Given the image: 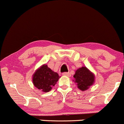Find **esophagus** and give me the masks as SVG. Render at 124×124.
Here are the masks:
<instances>
[{
  "instance_id": "obj_1",
  "label": "esophagus",
  "mask_w": 124,
  "mask_h": 124,
  "mask_svg": "<svg viewBox=\"0 0 124 124\" xmlns=\"http://www.w3.org/2000/svg\"><path fill=\"white\" fill-rule=\"evenodd\" d=\"M63 76H70V73L69 72H64V73H62Z\"/></svg>"
}]
</instances>
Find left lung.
<instances>
[{
    "instance_id": "obj_1",
    "label": "left lung",
    "mask_w": 124,
    "mask_h": 124,
    "mask_svg": "<svg viewBox=\"0 0 124 124\" xmlns=\"http://www.w3.org/2000/svg\"><path fill=\"white\" fill-rule=\"evenodd\" d=\"M73 77L75 82L78 84V87L82 91L87 90L94 81L93 74L85 67L77 70Z\"/></svg>"
}]
</instances>
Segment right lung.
<instances>
[{"mask_svg":"<svg viewBox=\"0 0 124 124\" xmlns=\"http://www.w3.org/2000/svg\"><path fill=\"white\" fill-rule=\"evenodd\" d=\"M59 78L57 73L53 71L46 65H44L35 72L33 75V82L34 86L38 89L48 92L51 90L52 86H54Z\"/></svg>","mask_w":124,"mask_h":124,"instance_id":"add662e5","label":"right lung"}]
</instances>
